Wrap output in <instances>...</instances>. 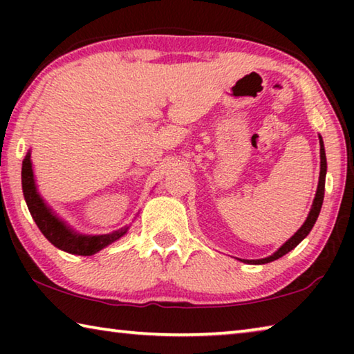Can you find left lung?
I'll list each match as a JSON object with an SVG mask.
<instances>
[{"label":"left lung","mask_w":354,"mask_h":354,"mask_svg":"<svg viewBox=\"0 0 354 354\" xmlns=\"http://www.w3.org/2000/svg\"><path fill=\"white\" fill-rule=\"evenodd\" d=\"M325 176H326V156H325V148H323V142L320 139V179H319V187H317V194H315V198L313 203V209H310V212L308 215L306 221H304L303 226L299 227V230L293 234L289 241H287L283 247H281L277 253L266 257V259H256V261H245L248 263H267V262H272V261H277L279 259L281 256H284L286 253H289L290 250H293L297 247V245L303 241L304 237H306L310 230H313V226L315 223L317 217H319L320 214V209H322V203H323V195H325Z\"/></svg>","instance_id":"obj_1"}]
</instances>
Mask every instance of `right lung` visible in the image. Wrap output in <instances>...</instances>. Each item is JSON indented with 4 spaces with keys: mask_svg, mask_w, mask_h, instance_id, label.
Here are the masks:
<instances>
[{
    "mask_svg": "<svg viewBox=\"0 0 354 354\" xmlns=\"http://www.w3.org/2000/svg\"><path fill=\"white\" fill-rule=\"evenodd\" d=\"M21 185L28 209L32 215L35 225L39 226L41 234L59 250H64L71 254L91 256L97 253L101 248L107 247L109 243L115 242L117 239L122 237L124 232L128 231V227H123V230H118L115 232H112V234L81 236L68 230L55 214H51L50 209H48L45 206V203L41 201L37 190H35L34 173L31 167V154L29 153L26 154L25 160H23Z\"/></svg>",
    "mask_w": 354,
    "mask_h": 354,
    "instance_id": "add662e5",
    "label": "right lung"
}]
</instances>
